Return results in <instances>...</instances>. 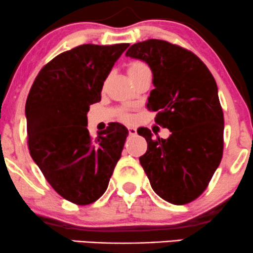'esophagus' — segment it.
<instances>
[{
	"instance_id": "esophagus-1",
	"label": "esophagus",
	"mask_w": 253,
	"mask_h": 253,
	"mask_svg": "<svg viewBox=\"0 0 253 253\" xmlns=\"http://www.w3.org/2000/svg\"><path fill=\"white\" fill-rule=\"evenodd\" d=\"M128 133H129V135H135L136 129L134 128V127H128Z\"/></svg>"
}]
</instances>
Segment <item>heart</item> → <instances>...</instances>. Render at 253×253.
<instances>
[{"label": "heart", "mask_w": 253, "mask_h": 253, "mask_svg": "<svg viewBox=\"0 0 253 253\" xmlns=\"http://www.w3.org/2000/svg\"><path fill=\"white\" fill-rule=\"evenodd\" d=\"M144 71H150L149 68H147L146 64L141 63V62H134V63H130L128 65V68H127V74H128L129 78L135 76V75H139L140 72H144ZM121 119H123L124 121H129L130 120V115L128 113H123V115H121Z\"/></svg>", "instance_id": "1"}]
</instances>
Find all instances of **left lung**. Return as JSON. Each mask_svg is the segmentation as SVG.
I'll use <instances>...</instances> for the list:
<instances>
[{
  "label": "left lung",
  "instance_id": "1",
  "mask_svg": "<svg viewBox=\"0 0 253 253\" xmlns=\"http://www.w3.org/2000/svg\"><path fill=\"white\" fill-rule=\"evenodd\" d=\"M126 56L150 66L155 89L146 107L158 112L156 123L171 132L168 139H152L149 128L138 130L147 141L139 161L151 187L173 205L194 201L222 158L223 113L215 80L193 52L164 40L136 42Z\"/></svg>",
  "mask_w": 253,
  "mask_h": 253
}]
</instances>
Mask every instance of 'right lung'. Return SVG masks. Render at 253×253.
Masks as SVG:
<instances>
[{
    "label": "right lung",
    "mask_w": 253,
    "mask_h": 253,
    "mask_svg": "<svg viewBox=\"0 0 253 253\" xmlns=\"http://www.w3.org/2000/svg\"><path fill=\"white\" fill-rule=\"evenodd\" d=\"M129 43L77 46L40 70L26 101L28 149L54 190L76 205H90L108 187L128 129L109 124L89 134V106L100 102L112 68Z\"/></svg>",
    "instance_id": "1"
}]
</instances>
